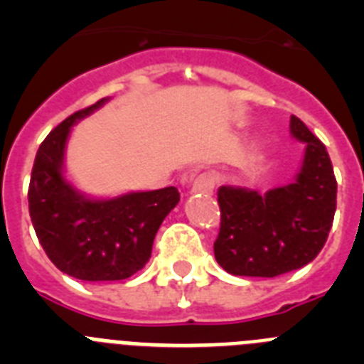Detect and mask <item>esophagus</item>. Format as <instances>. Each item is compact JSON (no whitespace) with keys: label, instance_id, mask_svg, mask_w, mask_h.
Segmentation results:
<instances>
[{"label":"esophagus","instance_id":"34e87169","mask_svg":"<svg viewBox=\"0 0 364 364\" xmlns=\"http://www.w3.org/2000/svg\"><path fill=\"white\" fill-rule=\"evenodd\" d=\"M215 184H217V178H215L211 173H202V175H198L197 178L193 180L191 191L202 193V195H204V193H213Z\"/></svg>","mask_w":364,"mask_h":364}]
</instances>
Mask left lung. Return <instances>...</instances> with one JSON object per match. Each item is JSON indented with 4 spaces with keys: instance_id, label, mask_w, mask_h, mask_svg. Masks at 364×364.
Listing matches in <instances>:
<instances>
[{
    "instance_id": "obj_1",
    "label": "left lung",
    "mask_w": 364,
    "mask_h": 364,
    "mask_svg": "<svg viewBox=\"0 0 364 364\" xmlns=\"http://www.w3.org/2000/svg\"><path fill=\"white\" fill-rule=\"evenodd\" d=\"M290 131L306 144L301 171L291 184L264 195L246 188H218L220 230L215 259L231 275L277 277L319 255L332 228L337 180L319 138L291 114Z\"/></svg>"
}]
</instances>
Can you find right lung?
Wrapping results in <instances>:
<instances>
[{
  "instance_id": "add662e5",
  "label": "right lung",
  "mask_w": 364,
  "mask_h": 364,
  "mask_svg": "<svg viewBox=\"0 0 364 364\" xmlns=\"http://www.w3.org/2000/svg\"><path fill=\"white\" fill-rule=\"evenodd\" d=\"M104 102L76 111L47 134L28 184V213L47 257L60 272L91 282L124 281L142 269L160 224L180 200L173 186L95 200L67 182L63 154L70 127Z\"/></svg>"
}]
</instances>
